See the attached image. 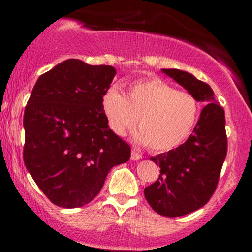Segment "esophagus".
Returning a JSON list of instances; mask_svg holds the SVG:
<instances>
[{
    "label": "esophagus",
    "instance_id": "esophagus-1",
    "mask_svg": "<svg viewBox=\"0 0 252 252\" xmlns=\"http://www.w3.org/2000/svg\"><path fill=\"white\" fill-rule=\"evenodd\" d=\"M142 159V155L140 153H137L136 150H132L131 151V160H133V161H137V160Z\"/></svg>",
    "mask_w": 252,
    "mask_h": 252
}]
</instances>
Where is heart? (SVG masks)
Here are the masks:
<instances>
[{"instance_id":"heart-1","label":"heart","mask_w":252,"mask_h":252,"mask_svg":"<svg viewBox=\"0 0 252 252\" xmlns=\"http://www.w3.org/2000/svg\"><path fill=\"white\" fill-rule=\"evenodd\" d=\"M102 108L108 126L119 136L132 131L139 121L141 139L154 151L173 150L186 142L201 113L195 95L159 78L132 83L127 97L111 87L102 98Z\"/></svg>"}]
</instances>
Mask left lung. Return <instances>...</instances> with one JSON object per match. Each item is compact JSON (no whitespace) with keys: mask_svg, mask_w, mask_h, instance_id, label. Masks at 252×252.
Wrapping results in <instances>:
<instances>
[{"mask_svg":"<svg viewBox=\"0 0 252 252\" xmlns=\"http://www.w3.org/2000/svg\"><path fill=\"white\" fill-rule=\"evenodd\" d=\"M162 73L206 104L184 144L150 158L159 164L160 175L144 190L146 201L159 215L180 217L203 207L215 193L227 154L226 120L208 84L179 69Z\"/></svg>","mask_w":252,"mask_h":252,"instance_id":"obj_1","label":"left lung"}]
</instances>
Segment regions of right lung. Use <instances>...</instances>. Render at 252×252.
<instances>
[{"instance_id": "1", "label": "right lung", "mask_w": 252, "mask_h": 252, "mask_svg": "<svg viewBox=\"0 0 252 252\" xmlns=\"http://www.w3.org/2000/svg\"><path fill=\"white\" fill-rule=\"evenodd\" d=\"M116 69L68 59L39 77L25 107L24 162L55 206L77 208L101 192L131 148L108 127L102 98Z\"/></svg>"}]
</instances>
